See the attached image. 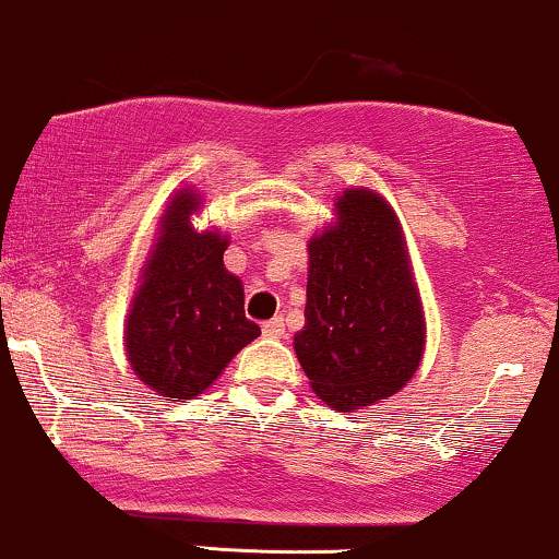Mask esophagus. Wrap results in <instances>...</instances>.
<instances>
[{
	"instance_id": "34e87169",
	"label": "esophagus",
	"mask_w": 559,
	"mask_h": 559,
	"mask_svg": "<svg viewBox=\"0 0 559 559\" xmlns=\"http://www.w3.org/2000/svg\"><path fill=\"white\" fill-rule=\"evenodd\" d=\"M261 332H264V337H282V334H285V319H282V317L269 319Z\"/></svg>"
}]
</instances>
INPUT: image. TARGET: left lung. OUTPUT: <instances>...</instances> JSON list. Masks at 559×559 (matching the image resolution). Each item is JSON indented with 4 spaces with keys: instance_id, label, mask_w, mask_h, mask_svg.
Wrapping results in <instances>:
<instances>
[{
    "instance_id": "1",
    "label": "left lung",
    "mask_w": 559,
    "mask_h": 559,
    "mask_svg": "<svg viewBox=\"0 0 559 559\" xmlns=\"http://www.w3.org/2000/svg\"><path fill=\"white\" fill-rule=\"evenodd\" d=\"M334 212L337 222L308 240L306 324L293 345L313 392L350 413L411 382L426 321L390 203L369 188H347Z\"/></svg>"
}]
</instances>
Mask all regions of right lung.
Returning <instances> with one entry per match:
<instances>
[{"mask_svg": "<svg viewBox=\"0 0 559 559\" xmlns=\"http://www.w3.org/2000/svg\"><path fill=\"white\" fill-rule=\"evenodd\" d=\"M199 206L201 195L182 188L164 209L159 238L124 321V350L135 377L177 403L212 386L261 334L246 319L242 282L222 261L227 235L190 225Z\"/></svg>", "mask_w": 559, "mask_h": 559, "instance_id": "right-lung-1", "label": "right lung"}]
</instances>
